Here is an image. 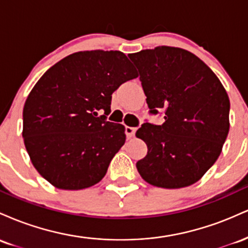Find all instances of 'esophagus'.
<instances>
[{"mask_svg":"<svg viewBox=\"0 0 248 248\" xmlns=\"http://www.w3.org/2000/svg\"><path fill=\"white\" fill-rule=\"evenodd\" d=\"M124 130H126V135L128 136V138H133V136L135 135V133H136V128L135 127L127 126L126 128H124Z\"/></svg>","mask_w":248,"mask_h":248,"instance_id":"esophagus-1","label":"esophagus"}]
</instances>
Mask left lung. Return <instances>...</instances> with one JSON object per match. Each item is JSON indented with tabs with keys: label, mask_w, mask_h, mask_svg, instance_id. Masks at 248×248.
Returning a JSON list of instances; mask_svg holds the SVG:
<instances>
[{
	"label": "left lung",
	"mask_w": 248,
	"mask_h": 248,
	"mask_svg": "<svg viewBox=\"0 0 248 248\" xmlns=\"http://www.w3.org/2000/svg\"><path fill=\"white\" fill-rule=\"evenodd\" d=\"M150 114L164 109L162 124L144 122L136 136L146 157L136 168L144 181L164 189L199 181L220 155L230 129V100L217 76L189 51L157 46L132 53Z\"/></svg>",
	"instance_id": "1"
}]
</instances>
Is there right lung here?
Segmentation results:
<instances>
[{
  "label": "right lung",
  "mask_w": 248,
  "mask_h": 248,
  "mask_svg": "<svg viewBox=\"0 0 248 248\" xmlns=\"http://www.w3.org/2000/svg\"><path fill=\"white\" fill-rule=\"evenodd\" d=\"M136 77L124 53L94 50L65 57L37 81L23 108V139L53 186L81 190L104 178L126 141L124 127L106 120L112 94Z\"/></svg>",
  "instance_id": "1"
}]
</instances>
